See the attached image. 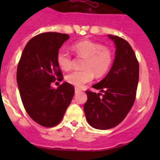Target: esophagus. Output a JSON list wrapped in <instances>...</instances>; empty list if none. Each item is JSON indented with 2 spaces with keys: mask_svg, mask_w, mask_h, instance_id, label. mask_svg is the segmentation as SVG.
<instances>
[{
  "mask_svg": "<svg viewBox=\"0 0 160 160\" xmlns=\"http://www.w3.org/2000/svg\"><path fill=\"white\" fill-rule=\"evenodd\" d=\"M80 92H81V90L80 89V88H75V93H80Z\"/></svg>",
  "mask_w": 160,
  "mask_h": 160,
  "instance_id": "1",
  "label": "esophagus"
}]
</instances>
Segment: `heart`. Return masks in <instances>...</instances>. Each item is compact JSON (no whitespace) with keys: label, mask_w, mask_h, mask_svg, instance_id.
I'll list each match as a JSON object with an SVG mask.
<instances>
[{"label":"heart","mask_w":160,"mask_h":160,"mask_svg":"<svg viewBox=\"0 0 160 160\" xmlns=\"http://www.w3.org/2000/svg\"><path fill=\"white\" fill-rule=\"evenodd\" d=\"M72 49L77 56L83 58L82 70L71 72L66 80L73 86L80 88L91 81L94 77H102L108 72L114 62L112 50L101 43L86 39L74 43ZM56 62L62 70H70L73 65V59L68 51L59 49L56 54Z\"/></svg>","instance_id":"obj_1"}]
</instances>
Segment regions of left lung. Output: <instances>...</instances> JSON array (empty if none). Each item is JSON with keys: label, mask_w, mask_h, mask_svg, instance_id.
Segmentation results:
<instances>
[{"label": "left lung", "mask_w": 160, "mask_h": 160, "mask_svg": "<svg viewBox=\"0 0 160 160\" xmlns=\"http://www.w3.org/2000/svg\"><path fill=\"white\" fill-rule=\"evenodd\" d=\"M116 46L115 59L111 70L92 88L97 93L86 90L85 115L90 125L97 129L114 128L128 114L136 98L139 77V65L129 43L118 36L109 35Z\"/></svg>", "instance_id": "obj_1"}]
</instances>
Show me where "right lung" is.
<instances>
[{
  "label": "right lung",
  "mask_w": 160,
  "mask_h": 160,
  "mask_svg": "<svg viewBox=\"0 0 160 160\" xmlns=\"http://www.w3.org/2000/svg\"><path fill=\"white\" fill-rule=\"evenodd\" d=\"M68 38L67 34L58 32L35 35L26 44L18 64L17 83L24 108L32 120L46 128L61 122L75 92L67 82L56 89L50 85L63 80L56 54Z\"/></svg>",
  "instance_id": "right-lung-1"
}]
</instances>
